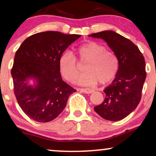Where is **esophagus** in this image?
<instances>
[{"instance_id": "obj_1", "label": "esophagus", "mask_w": 156, "mask_h": 156, "mask_svg": "<svg viewBox=\"0 0 156 156\" xmlns=\"http://www.w3.org/2000/svg\"><path fill=\"white\" fill-rule=\"evenodd\" d=\"M80 91H81V92H83V93H86V94H91V93H92L93 92H94V90H93V89H88V88L80 89Z\"/></svg>"}]
</instances>
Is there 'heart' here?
Masks as SVG:
<instances>
[{"mask_svg":"<svg viewBox=\"0 0 156 156\" xmlns=\"http://www.w3.org/2000/svg\"><path fill=\"white\" fill-rule=\"evenodd\" d=\"M77 53L84 65L85 73L77 78L80 85L92 86L100 83L105 84L115 77L119 68L118 59L113 52L106 51V48L97 42H86L77 48ZM62 76L69 82L75 81L79 73L76 57L71 52L66 51L58 61Z\"/></svg>","mask_w":156,"mask_h":156,"instance_id":"1","label":"heart"}]
</instances>
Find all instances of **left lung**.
<instances>
[{"instance_id": "obj_1", "label": "left lung", "mask_w": 156, "mask_h": 156, "mask_svg": "<svg viewBox=\"0 0 156 156\" xmlns=\"http://www.w3.org/2000/svg\"><path fill=\"white\" fill-rule=\"evenodd\" d=\"M89 36L103 39L119 62L115 78L103 90L104 101L94 109L107 120H121L133 112L140 102L146 78L144 58L135 44L115 31H104Z\"/></svg>"}]
</instances>
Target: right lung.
<instances>
[{"label": "right lung", "instance_id": "right-lung-1", "mask_svg": "<svg viewBox=\"0 0 156 156\" xmlns=\"http://www.w3.org/2000/svg\"><path fill=\"white\" fill-rule=\"evenodd\" d=\"M80 35L44 31L28 37L15 55L12 73L17 103L23 112L39 122L56 118L76 92L61 76L60 56ZM32 80L33 84L30 83Z\"/></svg>", "mask_w": 156, "mask_h": 156}]
</instances>
